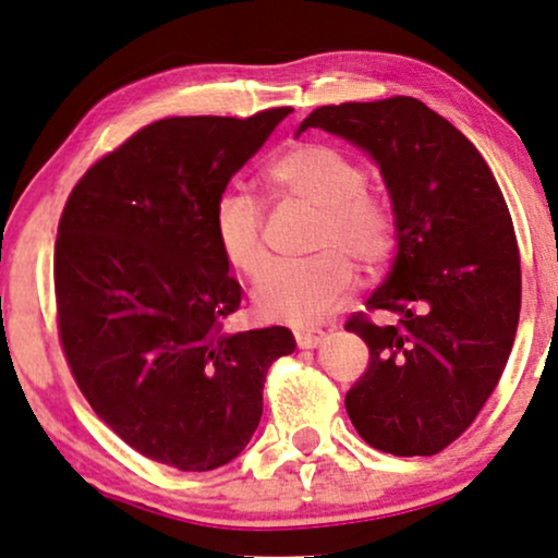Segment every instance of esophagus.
Masks as SVG:
<instances>
[{
  "instance_id": "1",
  "label": "esophagus",
  "mask_w": 558,
  "mask_h": 558,
  "mask_svg": "<svg viewBox=\"0 0 558 558\" xmlns=\"http://www.w3.org/2000/svg\"><path fill=\"white\" fill-rule=\"evenodd\" d=\"M293 337H295V344H299L301 349H311L324 339V331L314 329V326H303V329L293 331Z\"/></svg>"
}]
</instances>
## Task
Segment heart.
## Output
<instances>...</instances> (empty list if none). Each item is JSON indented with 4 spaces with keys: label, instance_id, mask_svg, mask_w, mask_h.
Segmentation results:
<instances>
[{
    "label": "heart",
    "instance_id": "b5f03b06",
    "mask_svg": "<svg viewBox=\"0 0 558 558\" xmlns=\"http://www.w3.org/2000/svg\"><path fill=\"white\" fill-rule=\"evenodd\" d=\"M367 173L354 158L324 143L286 147L263 170L275 198L316 209L311 250L316 255L267 265L265 211L255 196L225 191L211 211L214 240L236 272L257 280L255 306L265 318L314 322L347 299L354 286V259L362 270H380L398 240L392 204L365 185Z\"/></svg>",
    "mask_w": 558,
    "mask_h": 558
}]
</instances>
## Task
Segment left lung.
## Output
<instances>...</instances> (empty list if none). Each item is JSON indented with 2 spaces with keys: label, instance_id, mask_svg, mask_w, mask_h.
I'll use <instances>...</instances> for the list:
<instances>
[{
  "label": "left lung",
  "instance_id": "8db88e82",
  "mask_svg": "<svg viewBox=\"0 0 558 558\" xmlns=\"http://www.w3.org/2000/svg\"><path fill=\"white\" fill-rule=\"evenodd\" d=\"M308 128L373 155L398 221L396 265L344 324L369 347L349 421L385 454L434 457L477 418L515 341L521 250L508 204L477 147L413 96L318 107L299 132ZM373 310L399 324L377 327Z\"/></svg>",
  "mask_w": 558,
  "mask_h": 558
}]
</instances>
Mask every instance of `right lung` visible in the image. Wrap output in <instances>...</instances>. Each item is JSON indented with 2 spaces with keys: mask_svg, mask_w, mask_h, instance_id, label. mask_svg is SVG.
Listing matches in <instances>:
<instances>
[{
  "mask_svg": "<svg viewBox=\"0 0 558 558\" xmlns=\"http://www.w3.org/2000/svg\"><path fill=\"white\" fill-rule=\"evenodd\" d=\"M291 107L168 117L73 185L58 221L56 322L73 380L124 444L181 472L232 462L263 415L286 326L227 333L242 288L214 240L232 175Z\"/></svg>",
  "mask_w": 558,
  "mask_h": 558,
  "instance_id": "right-lung-1",
  "label": "right lung"
}]
</instances>
